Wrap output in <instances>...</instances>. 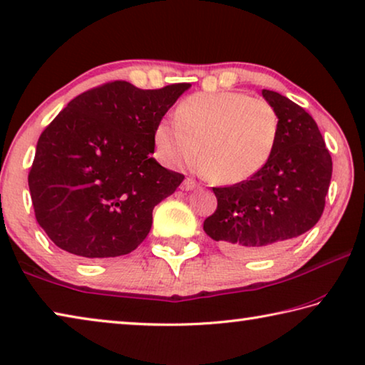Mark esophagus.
I'll use <instances>...</instances> for the list:
<instances>
[{
  "mask_svg": "<svg viewBox=\"0 0 365 365\" xmlns=\"http://www.w3.org/2000/svg\"><path fill=\"white\" fill-rule=\"evenodd\" d=\"M195 187H197V181H195L194 178H186L182 181V189L184 190H192Z\"/></svg>",
  "mask_w": 365,
  "mask_h": 365,
  "instance_id": "1",
  "label": "esophagus"
}]
</instances>
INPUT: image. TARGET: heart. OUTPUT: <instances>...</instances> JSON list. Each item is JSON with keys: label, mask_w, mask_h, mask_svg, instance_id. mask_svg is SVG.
<instances>
[{"label": "heart", "mask_w": 365, "mask_h": 365, "mask_svg": "<svg viewBox=\"0 0 365 365\" xmlns=\"http://www.w3.org/2000/svg\"><path fill=\"white\" fill-rule=\"evenodd\" d=\"M279 138V114L243 91L195 93L182 99L175 122L161 120L155 145L171 166L202 156V170L222 184L248 181L264 168Z\"/></svg>", "instance_id": "obj_1"}]
</instances>
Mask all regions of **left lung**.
Masks as SVG:
<instances>
[{"instance_id":"obj_1","label":"left lung","mask_w":365,"mask_h":365,"mask_svg":"<svg viewBox=\"0 0 365 365\" xmlns=\"http://www.w3.org/2000/svg\"><path fill=\"white\" fill-rule=\"evenodd\" d=\"M262 96L279 114L271 160L248 181L214 187L217 210L204 222L228 255L272 253L315 227L331 181V155L313 117L276 91Z\"/></svg>"}]
</instances>
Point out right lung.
<instances>
[{"label":"right lung","instance_id":"add662e5","mask_svg":"<svg viewBox=\"0 0 365 365\" xmlns=\"http://www.w3.org/2000/svg\"><path fill=\"white\" fill-rule=\"evenodd\" d=\"M189 86L104 83L71 99L46 127L29 190L38 225L60 250L115 257L147 238L155 205L184 179L151 156L155 128Z\"/></svg>","mask_w":365,"mask_h":365}]
</instances>
